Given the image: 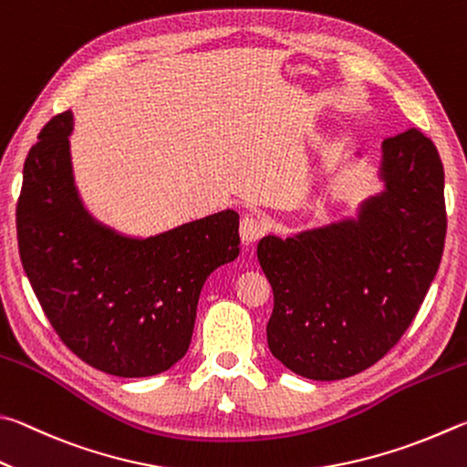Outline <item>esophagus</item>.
I'll return each instance as SVG.
<instances>
[{"label":"esophagus","instance_id":"obj_1","mask_svg":"<svg viewBox=\"0 0 467 467\" xmlns=\"http://www.w3.org/2000/svg\"><path fill=\"white\" fill-rule=\"evenodd\" d=\"M263 232H265V227H263V223H260L256 217L246 215V217L242 219V223H240V238H242L244 244L256 242L260 235H263Z\"/></svg>","mask_w":467,"mask_h":467}]
</instances>
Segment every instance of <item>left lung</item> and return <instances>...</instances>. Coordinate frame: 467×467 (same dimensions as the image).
<instances>
[{
	"mask_svg": "<svg viewBox=\"0 0 467 467\" xmlns=\"http://www.w3.org/2000/svg\"><path fill=\"white\" fill-rule=\"evenodd\" d=\"M381 151L386 188L363 201L357 219L258 242L275 296L268 348L301 378L345 379L386 357L441 265L445 171L435 143L408 129Z\"/></svg>",
	"mask_w": 467,
	"mask_h": 467,
	"instance_id": "left-lung-1",
	"label": "left lung"
}]
</instances>
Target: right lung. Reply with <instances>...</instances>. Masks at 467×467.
I'll use <instances>...</instances> for the list:
<instances>
[{
	"mask_svg": "<svg viewBox=\"0 0 467 467\" xmlns=\"http://www.w3.org/2000/svg\"><path fill=\"white\" fill-rule=\"evenodd\" d=\"M73 114H57L24 161L16 229L24 273L71 353L119 378H150L186 355L207 276L240 254L232 209L151 238L89 215L73 182Z\"/></svg>",
	"mask_w": 467,
	"mask_h": 467,
	"instance_id": "right-lung-1",
	"label": "right lung"
}]
</instances>
